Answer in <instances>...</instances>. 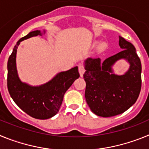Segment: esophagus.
Instances as JSON below:
<instances>
[{
  "instance_id": "1",
  "label": "esophagus",
  "mask_w": 149,
  "mask_h": 149,
  "mask_svg": "<svg viewBox=\"0 0 149 149\" xmlns=\"http://www.w3.org/2000/svg\"><path fill=\"white\" fill-rule=\"evenodd\" d=\"M78 70H79V73H80L81 77H83L84 72H85V69H84V67L82 64H79L78 65Z\"/></svg>"
}]
</instances>
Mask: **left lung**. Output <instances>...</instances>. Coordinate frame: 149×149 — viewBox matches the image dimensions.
Returning <instances> with one entry per match:
<instances>
[{
	"label": "left lung",
	"instance_id": "left-lung-1",
	"mask_svg": "<svg viewBox=\"0 0 149 149\" xmlns=\"http://www.w3.org/2000/svg\"><path fill=\"white\" fill-rule=\"evenodd\" d=\"M122 51L104 61L100 58H87L84 61L86 81L85 98L95 115L110 117L129 109L139 97L141 90V62L134 46L119 36ZM129 63V70L122 76L113 73L112 66L118 60Z\"/></svg>",
	"mask_w": 149,
	"mask_h": 149
}]
</instances>
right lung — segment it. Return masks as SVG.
Segmentation results:
<instances>
[{
	"mask_svg": "<svg viewBox=\"0 0 149 149\" xmlns=\"http://www.w3.org/2000/svg\"><path fill=\"white\" fill-rule=\"evenodd\" d=\"M42 34L40 30H34L17 42L8 60L7 87L13 101L24 112L35 119H47L58 113L65 92L80 74L78 67L75 66L59 72L51 81L40 86H31L21 81L16 68L18 45L24 39Z\"/></svg>",
	"mask_w": 149,
	"mask_h": 149,
	"instance_id": "add662e5",
	"label": "right lung"
}]
</instances>
